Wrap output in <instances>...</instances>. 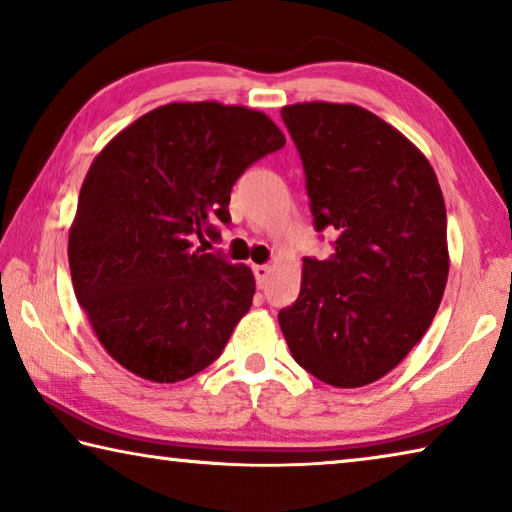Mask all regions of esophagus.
Wrapping results in <instances>:
<instances>
[{"label":"esophagus","mask_w":512,"mask_h":512,"mask_svg":"<svg viewBox=\"0 0 512 512\" xmlns=\"http://www.w3.org/2000/svg\"><path fill=\"white\" fill-rule=\"evenodd\" d=\"M253 273H255V280H257L259 287H264L266 280H268V275H271V266L255 264V266H253Z\"/></svg>","instance_id":"34e87169"}]
</instances>
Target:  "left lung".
<instances>
[{"label":"left lung","mask_w":512,"mask_h":512,"mask_svg":"<svg viewBox=\"0 0 512 512\" xmlns=\"http://www.w3.org/2000/svg\"><path fill=\"white\" fill-rule=\"evenodd\" d=\"M282 119L305 167L327 259H302L300 296L280 320L302 368L359 388L391 372L443 300L447 212L429 160L391 124L352 103H296Z\"/></svg>","instance_id":"obj_1"}]
</instances>
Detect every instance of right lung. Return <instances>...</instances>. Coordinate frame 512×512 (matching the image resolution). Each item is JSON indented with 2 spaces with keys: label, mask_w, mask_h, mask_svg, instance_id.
I'll return each mask as SVG.
<instances>
[{
  "label": "right lung",
  "mask_w": 512,
  "mask_h": 512,
  "mask_svg": "<svg viewBox=\"0 0 512 512\" xmlns=\"http://www.w3.org/2000/svg\"><path fill=\"white\" fill-rule=\"evenodd\" d=\"M264 112L216 101L146 112L94 158L69 228L79 305L112 359L173 384L219 359L255 296L253 271L196 237L230 223V192L284 146Z\"/></svg>",
  "instance_id": "obj_1"
}]
</instances>
